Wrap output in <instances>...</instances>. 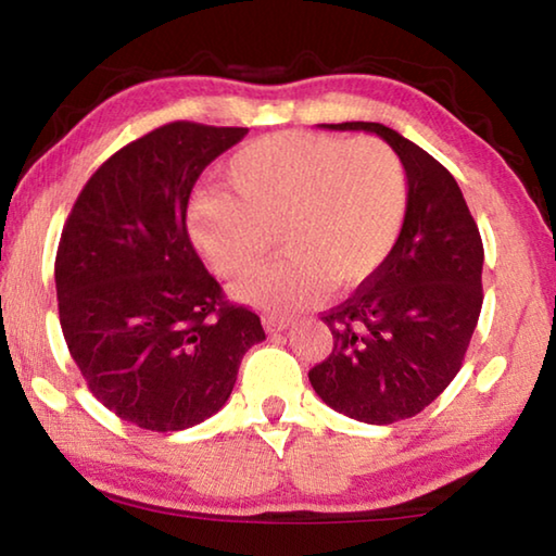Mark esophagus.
I'll return each instance as SVG.
<instances>
[{"label": "esophagus", "mask_w": 556, "mask_h": 556, "mask_svg": "<svg viewBox=\"0 0 556 556\" xmlns=\"http://www.w3.org/2000/svg\"><path fill=\"white\" fill-rule=\"evenodd\" d=\"M262 324H265L269 333H277V331H285V328L289 326V318H285V316H265V318H262Z\"/></svg>", "instance_id": "34e87169"}]
</instances>
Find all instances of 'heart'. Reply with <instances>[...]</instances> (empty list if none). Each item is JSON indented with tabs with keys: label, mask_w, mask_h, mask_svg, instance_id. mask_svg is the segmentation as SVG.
I'll return each mask as SVG.
<instances>
[{
	"label": "heart",
	"mask_w": 556,
	"mask_h": 556,
	"mask_svg": "<svg viewBox=\"0 0 556 556\" xmlns=\"http://www.w3.org/2000/svg\"><path fill=\"white\" fill-rule=\"evenodd\" d=\"M232 193L208 188L188 203V235L225 279L248 277L275 250L287 257L235 289L244 304L287 314L328 287L351 291L382 269L407 215V172L392 147L279 131L235 152Z\"/></svg>",
	"instance_id": "heart-1"
}]
</instances>
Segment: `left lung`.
I'll list each match as a JSON object with an SVG mask.
<instances>
[{
	"label": "left lung",
	"instance_id": "1",
	"mask_svg": "<svg viewBox=\"0 0 556 556\" xmlns=\"http://www.w3.org/2000/svg\"><path fill=\"white\" fill-rule=\"evenodd\" d=\"M382 137L407 172V215L392 255L324 312L333 351L308 370L328 407L365 425L409 419L464 365L483 306V242L464 193L425 149L380 122H341Z\"/></svg>",
	"mask_w": 556,
	"mask_h": 556
}]
</instances>
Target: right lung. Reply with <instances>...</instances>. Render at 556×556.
Returning a JSON list of instances; mask_svg holds the SVG:
<instances>
[{"instance_id":"right-lung-1","label":"right lung","mask_w":556,"mask_h":556,"mask_svg":"<svg viewBox=\"0 0 556 556\" xmlns=\"http://www.w3.org/2000/svg\"><path fill=\"white\" fill-rule=\"evenodd\" d=\"M244 135L168 122L112 154L63 225V338L88 390L129 425H201L228 402L242 355L265 341L260 316L225 299L186 230L203 168Z\"/></svg>"}]
</instances>
